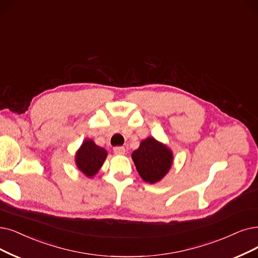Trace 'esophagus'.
Masks as SVG:
<instances>
[{
  "instance_id": "34e87169",
  "label": "esophagus",
  "mask_w": 258,
  "mask_h": 258,
  "mask_svg": "<svg viewBox=\"0 0 258 258\" xmlns=\"http://www.w3.org/2000/svg\"><path fill=\"white\" fill-rule=\"evenodd\" d=\"M113 151H114V153H116V154H123V153H125L126 149H125V147H122V146H116V147L113 148Z\"/></svg>"
}]
</instances>
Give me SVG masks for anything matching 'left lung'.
Returning <instances> with one entry per match:
<instances>
[{
	"mask_svg": "<svg viewBox=\"0 0 258 258\" xmlns=\"http://www.w3.org/2000/svg\"><path fill=\"white\" fill-rule=\"evenodd\" d=\"M132 160L142 179L150 184L160 181L172 163L170 150L153 138L144 140L132 153Z\"/></svg>",
	"mask_w": 258,
	"mask_h": 258,
	"instance_id": "left-lung-1",
	"label": "left lung"
}]
</instances>
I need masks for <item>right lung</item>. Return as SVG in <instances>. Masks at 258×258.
<instances>
[{
    "instance_id": "add662e5",
    "label": "right lung",
    "mask_w": 258,
    "mask_h": 258,
    "mask_svg": "<svg viewBox=\"0 0 258 258\" xmlns=\"http://www.w3.org/2000/svg\"><path fill=\"white\" fill-rule=\"evenodd\" d=\"M107 151L91 140L82 144L76 154V163L78 168L88 177H93L101 167L106 160Z\"/></svg>"
}]
</instances>
